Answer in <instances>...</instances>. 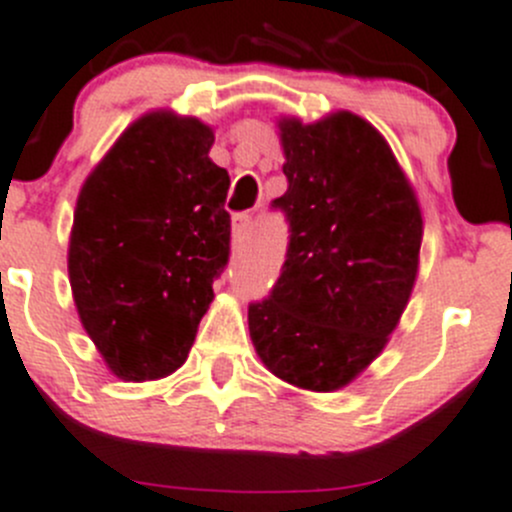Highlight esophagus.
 Returning <instances> with one entry per match:
<instances>
[{"label":"esophagus","mask_w":512,"mask_h":512,"mask_svg":"<svg viewBox=\"0 0 512 512\" xmlns=\"http://www.w3.org/2000/svg\"><path fill=\"white\" fill-rule=\"evenodd\" d=\"M252 212H242L234 214L232 219V232H234V242H245L252 232Z\"/></svg>","instance_id":"obj_1"}]
</instances>
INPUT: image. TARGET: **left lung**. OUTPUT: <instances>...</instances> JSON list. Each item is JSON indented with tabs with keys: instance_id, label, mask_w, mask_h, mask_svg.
<instances>
[{
	"instance_id": "obj_1",
	"label": "left lung",
	"mask_w": 512,
	"mask_h": 512,
	"mask_svg": "<svg viewBox=\"0 0 512 512\" xmlns=\"http://www.w3.org/2000/svg\"><path fill=\"white\" fill-rule=\"evenodd\" d=\"M280 131L288 191L272 209L288 222V252L270 295L250 303V336L275 376L333 391L379 356L407 308L422 212L389 143L364 118H288Z\"/></svg>"
}]
</instances>
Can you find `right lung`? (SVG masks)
Instances as JSON below:
<instances>
[{
    "label": "right lung",
    "mask_w": 512,
    "mask_h": 512,
    "mask_svg": "<svg viewBox=\"0 0 512 512\" xmlns=\"http://www.w3.org/2000/svg\"><path fill=\"white\" fill-rule=\"evenodd\" d=\"M212 128L148 113L83 184L68 272L85 331L126 381L169 376L189 356L229 262L227 169Z\"/></svg>",
    "instance_id": "obj_1"
}]
</instances>
